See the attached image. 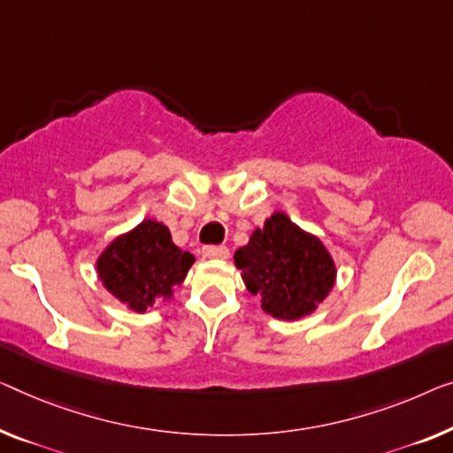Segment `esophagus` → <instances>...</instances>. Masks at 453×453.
<instances>
[{"label":"esophagus","instance_id":"34e87169","mask_svg":"<svg viewBox=\"0 0 453 453\" xmlns=\"http://www.w3.org/2000/svg\"><path fill=\"white\" fill-rule=\"evenodd\" d=\"M203 256L209 260H226L229 256V250L226 246H205Z\"/></svg>","mask_w":453,"mask_h":453}]
</instances>
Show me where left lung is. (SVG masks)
<instances>
[{
  "label": "left lung",
  "mask_w": 453,
  "mask_h": 453,
  "mask_svg": "<svg viewBox=\"0 0 453 453\" xmlns=\"http://www.w3.org/2000/svg\"><path fill=\"white\" fill-rule=\"evenodd\" d=\"M234 265L248 293L260 296L262 311L282 321L315 313L337 279L327 246L282 211L254 229L248 244L235 250Z\"/></svg>",
  "instance_id": "1"
}]
</instances>
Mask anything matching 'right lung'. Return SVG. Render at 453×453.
<instances>
[{
	"mask_svg": "<svg viewBox=\"0 0 453 453\" xmlns=\"http://www.w3.org/2000/svg\"><path fill=\"white\" fill-rule=\"evenodd\" d=\"M193 262V254L174 244L171 229L146 218L101 250L96 270L107 293L121 305L134 313H146L157 301L173 299Z\"/></svg>",
	"mask_w": 453,
	"mask_h": 453,
	"instance_id": "obj_1",
	"label": "right lung"
}]
</instances>
